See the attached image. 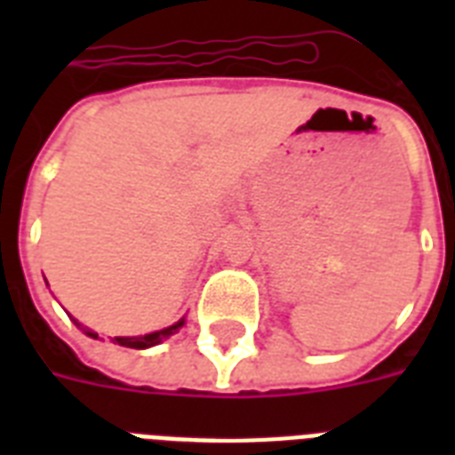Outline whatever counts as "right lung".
I'll list each match as a JSON object with an SVG mask.
<instances>
[{
    "mask_svg": "<svg viewBox=\"0 0 455 455\" xmlns=\"http://www.w3.org/2000/svg\"><path fill=\"white\" fill-rule=\"evenodd\" d=\"M73 323L80 328L84 335H89V338H94L99 339V332L94 331H89L87 325H82L77 318H73ZM186 323V316L184 318H179L177 323H172L167 325V328H163V331H156V332H148V335H137V338H113V342L116 345H123V347H132V349H148V347H156L160 345L163 339H167L170 335H174V332H179V328Z\"/></svg>",
    "mask_w": 455,
    "mask_h": 455,
    "instance_id": "add662e5",
    "label": "right lung"
}]
</instances>
